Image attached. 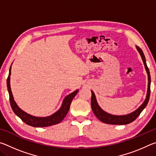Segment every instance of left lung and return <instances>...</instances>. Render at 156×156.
<instances>
[{
    "mask_svg": "<svg viewBox=\"0 0 156 156\" xmlns=\"http://www.w3.org/2000/svg\"><path fill=\"white\" fill-rule=\"evenodd\" d=\"M136 49L138 50L139 54H140L141 58L142 59V61L144 62L145 69L147 71V75H148V88H147V93L146 99L144 101L138 109H137L136 111H134L129 114L124 115H112L110 114L109 113L105 112L104 110H102L100 107L98 105L97 102V100L96 98V96L94 93L93 91H91V105L92 110L94 113L95 115L98 118V119H99L100 121H102V122L106 123V124H110V125H127L133 122L138 117V115L140 114V113L143 111L145 107L148 104L149 102V97H150V85H151V76H150V72L148 68L146 62V59H145V56L144 55V53L142 51V50L139 47L136 46Z\"/></svg>",
    "mask_w": 156,
    "mask_h": 156,
    "instance_id": "left-lung-1",
    "label": "left lung"
}]
</instances>
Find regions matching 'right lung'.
I'll return each instance as SVG.
<instances>
[{"instance_id": "obj_1", "label": "right lung", "mask_w": 156, "mask_h": 156, "mask_svg": "<svg viewBox=\"0 0 156 156\" xmlns=\"http://www.w3.org/2000/svg\"><path fill=\"white\" fill-rule=\"evenodd\" d=\"M11 68L12 66L9 69V73L8 78L7 79V89H8L9 95V101L10 105H11L12 109L14 111L15 114L18 116L23 122H25L27 125L30 126H34V127H44V126H49L51 125H56V124L60 123L61 121L64 119V118L67 114V113L69 110L70 105L72 102L73 98L76 96L78 92V89L72 92V94H69L68 96H66L64 100H63L62 104L61 107L60 108L59 110H58L56 113L51 115L47 116V117H36L31 115L28 114L24 111L20 109L17 104L14 100L12 92L11 90V87H10V76H11Z\"/></svg>"}]
</instances>
